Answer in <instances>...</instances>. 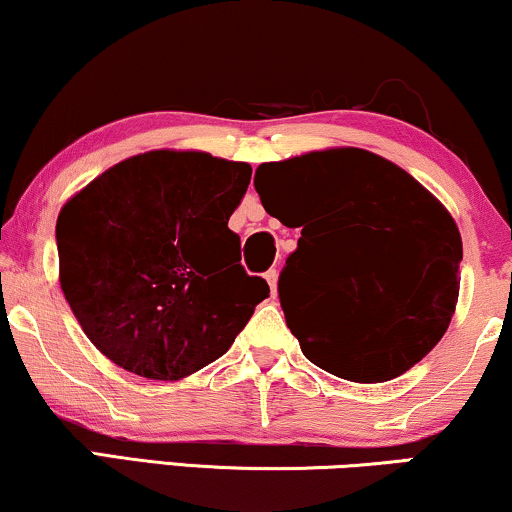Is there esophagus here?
I'll list each match as a JSON object with an SVG mask.
<instances>
[{"mask_svg": "<svg viewBox=\"0 0 512 512\" xmlns=\"http://www.w3.org/2000/svg\"><path fill=\"white\" fill-rule=\"evenodd\" d=\"M267 283H269V288H271V295H276V286H278V271L276 269H269L267 274Z\"/></svg>", "mask_w": 512, "mask_h": 512, "instance_id": "1", "label": "esophagus"}]
</instances>
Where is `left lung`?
I'll return each instance as SVG.
<instances>
[{
    "mask_svg": "<svg viewBox=\"0 0 512 512\" xmlns=\"http://www.w3.org/2000/svg\"><path fill=\"white\" fill-rule=\"evenodd\" d=\"M264 210L302 236L278 276L290 333L312 364L385 383L442 340L456 312L463 243L428 189L364 148L264 163Z\"/></svg>",
    "mask_w": 512,
    "mask_h": 512,
    "instance_id": "8db88e82",
    "label": "left lung"
}]
</instances>
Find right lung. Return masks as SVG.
<instances>
[{"mask_svg": "<svg viewBox=\"0 0 512 512\" xmlns=\"http://www.w3.org/2000/svg\"><path fill=\"white\" fill-rule=\"evenodd\" d=\"M248 163L200 151L122 160L63 205L58 278L82 331L113 364L181 380L222 357L269 297L229 217Z\"/></svg>", "mask_w": 512, "mask_h": 512, "instance_id": "1", "label": "right lung"}]
</instances>
